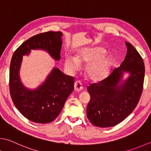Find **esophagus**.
<instances>
[{
    "label": "esophagus",
    "mask_w": 151,
    "mask_h": 151,
    "mask_svg": "<svg viewBox=\"0 0 151 151\" xmlns=\"http://www.w3.org/2000/svg\"><path fill=\"white\" fill-rule=\"evenodd\" d=\"M74 87H75V90L76 92H80L81 90H83V85H82V83L80 81H76L75 83V84H74Z\"/></svg>",
    "instance_id": "esophagus-1"
}]
</instances>
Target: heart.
<instances>
[{
    "label": "heart",
    "mask_w": 151,
    "mask_h": 151,
    "mask_svg": "<svg viewBox=\"0 0 151 151\" xmlns=\"http://www.w3.org/2000/svg\"><path fill=\"white\" fill-rule=\"evenodd\" d=\"M106 54V51L101 47L83 48L76 52L75 57H65V66L73 73L78 69L80 64L86 63L85 76L90 81L99 82L106 78L114 63V57Z\"/></svg>",
    "instance_id": "b5f03b06"
}]
</instances>
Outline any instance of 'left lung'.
<instances>
[{"instance_id": "left-lung-1", "label": "left lung", "mask_w": 151, "mask_h": 151, "mask_svg": "<svg viewBox=\"0 0 151 151\" xmlns=\"http://www.w3.org/2000/svg\"><path fill=\"white\" fill-rule=\"evenodd\" d=\"M124 61L110 75L87 87L90 95L86 114L93 125L109 127L119 124L132 113L143 87L145 65L140 54L129 42ZM125 73L128 77L123 79Z\"/></svg>"}]
</instances>
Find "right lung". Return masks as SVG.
<instances>
[{
  "label": "right lung",
  "instance_id": "1",
  "mask_svg": "<svg viewBox=\"0 0 151 151\" xmlns=\"http://www.w3.org/2000/svg\"><path fill=\"white\" fill-rule=\"evenodd\" d=\"M63 33L47 32L35 35L24 42L14 53L10 62L9 86L11 98L19 111L33 122L47 123L61 113L74 89V78L54 67L43 83L30 89L22 83L20 70L24 55L32 50L45 51L55 61H59Z\"/></svg>",
  "mask_w": 151,
  "mask_h": 151
}]
</instances>
